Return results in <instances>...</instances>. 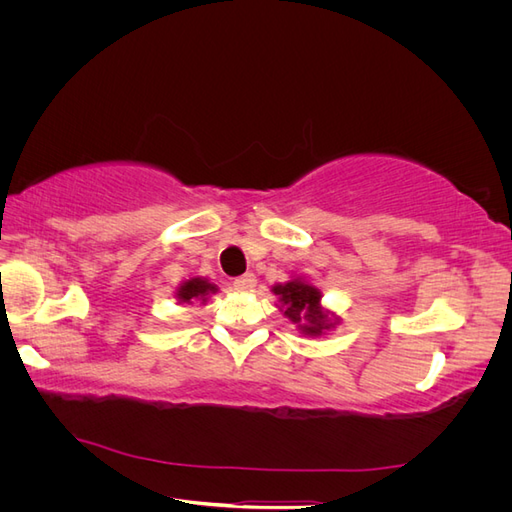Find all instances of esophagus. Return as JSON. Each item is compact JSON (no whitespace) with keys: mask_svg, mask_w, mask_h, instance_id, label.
Returning a JSON list of instances; mask_svg holds the SVG:
<instances>
[{"mask_svg":"<svg viewBox=\"0 0 512 512\" xmlns=\"http://www.w3.org/2000/svg\"><path fill=\"white\" fill-rule=\"evenodd\" d=\"M256 286V275L254 273H243L239 277H235V282H232V288L237 292H250Z\"/></svg>","mask_w":512,"mask_h":512,"instance_id":"34e87169","label":"esophagus"}]
</instances>
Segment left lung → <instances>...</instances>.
Masks as SVG:
<instances>
[{"label":"left lung","instance_id":"8db88e82","mask_svg":"<svg viewBox=\"0 0 512 512\" xmlns=\"http://www.w3.org/2000/svg\"><path fill=\"white\" fill-rule=\"evenodd\" d=\"M273 292L284 305V316L290 318L305 335H322L331 329L329 316L320 307V290L303 280H292L288 284L273 286Z\"/></svg>","mask_w":512,"mask_h":512}]
</instances>
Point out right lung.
<instances>
[{
	"instance_id": "1",
	"label": "right lung",
	"mask_w": 512,
	"mask_h": 512,
	"mask_svg": "<svg viewBox=\"0 0 512 512\" xmlns=\"http://www.w3.org/2000/svg\"><path fill=\"white\" fill-rule=\"evenodd\" d=\"M218 292V286L209 284L203 277H192V280L183 282L177 288L179 303H192V301H207V294Z\"/></svg>"
}]
</instances>
